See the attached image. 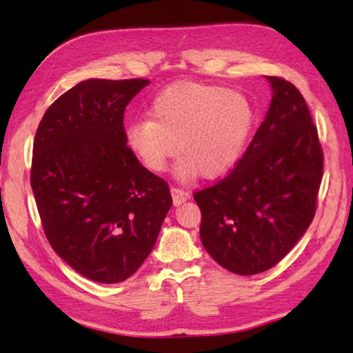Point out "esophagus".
Returning a JSON list of instances; mask_svg holds the SVG:
<instances>
[{
    "instance_id": "34e87169",
    "label": "esophagus",
    "mask_w": 353,
    "mask_h": 353,
    "mask_svg": "<svg viewBox=\"0 0 353 353\" xmlns=\"http://www.w3.org/2000/svg\"><path fill=\"white\" fill-rule=\"evenodd\" d=\"M171 196H172V202H174V205H181L182 202L190 199L188 191L182 190V188H177V187L171 188Z\"/></svg>"
}]
</instances>
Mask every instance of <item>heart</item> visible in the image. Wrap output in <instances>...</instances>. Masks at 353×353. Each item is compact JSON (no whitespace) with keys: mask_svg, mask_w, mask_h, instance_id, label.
<instances>
[{"mask_svg":"<svg viewBox=\"0 0 353 353\" xmlns=\"http://www.w3.org/2000/svg\"><path fill=\"white\" fill-rule=\"evenodd\" d=\"M149 118L126 130V145L145 168L162 172L177 151L176 174L190 181L201 172L216 179L234 168L254 128L249 99L235 90L199 82H177L154 98Z\"/></svg>","mask_w":353,"mask_h":353,"instance_id":"heart-1","label":"heart"}]
</instances>
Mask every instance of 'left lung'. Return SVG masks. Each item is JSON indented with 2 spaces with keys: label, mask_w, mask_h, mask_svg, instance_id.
I'll use <instances>...</instances> for the list:
<instances>
[{
  "label": "left lung",
  "mask_w": 353,
  "mask_h": 353,
  "mask_svg": "<svg viewBox=\"0 0 353 353\" xmlns=\"http://www.w3.org/2000/svg\"><path fill=\"white\" fill-rule=\"evenodd\" d=\"M266 118L230 174L194 193L201 241L227 271L271 270L312 224L324 157L305 99L291 82L266 76Z\"/></svg>",
  "instance_id": "obj_1"
}]
</instances>
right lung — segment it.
<instances>
[{
	"instance_id": "right-lung-1",
	"label": "right lung",
	"mask_w": 353,
	"mask_h": 353,
	"mask_svg": "<svg viewBox=\"0 0 353 353\" xmlns=\"http://www.w3.org/2000/svg\"><path fill=\"white\" fill-rule=\"evenodd\" d=\"M146 79H87L56 99L34 139L31 187L51 248L99 283L129 279L172 205L126 145L123 117Z\"/></svg>"
}]
</instances>
